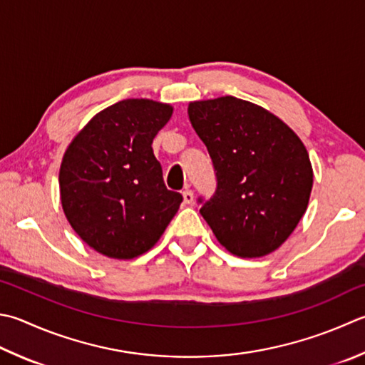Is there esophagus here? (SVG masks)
<instances>
[{
  "instance_id": "1",
  "label": "esophagus",
  "mask_w": 365,
  "mask_h": 365,
  "mask_svg": "<svg viewBox=\"0 0 365 365\" xmlns=\"http://www.w3.org/2000/svg\"><path fill=\"white\" fill-rule=\"evenodd\" d=\"M182 198H184L185 205H192V203H194V192H192L190 189H185L182 192Z\"/></svg>"
}]
</instances>
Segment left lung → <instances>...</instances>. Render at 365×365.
<instances>
[{
  "mask_svg": "<svg viewBox=\"0 0 365 365\" xmlns=\"http://www.w3.org/2000/svg\"><path fill=\"white\" fill-rule=\"evenodd\" d=\"M187 114L216 170L217 189L200 215L217 242L247 259L278 250L310 200L304 143L265 108L229 95L190 101Z\"/></svg>",
  "mask_w": 365,
  "mask_h": 365,
  "instance_id": "obj_1",
  "label": "left lung"
}]
</instances>
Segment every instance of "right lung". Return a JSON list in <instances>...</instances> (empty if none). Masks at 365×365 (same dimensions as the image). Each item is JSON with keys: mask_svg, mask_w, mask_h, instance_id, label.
I'll return each instance as SVG.
<instances>
[{"mask_svg": "<svg viewBox=\"0 0 365 365\" xmlns=\"http://www.w3.org/2000/svg\"><path fill=\"white\" fill-rule=\"evenodd\" d=\"M173 106L128 98L103 109L66 148L60 200L82 242L111 259L148 252L180 210L182 195L165 187L153 141Z\"/></svg>", "mask_w": 365, "mask_h": 365, "instance_id": "obj_1", "label": "right lung"}]
</instances>
